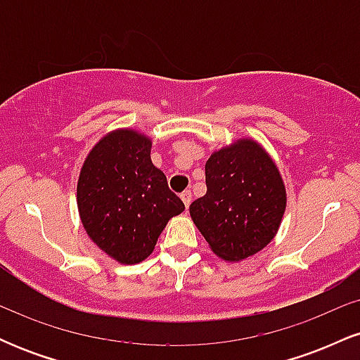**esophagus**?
<instances>
[{
    "label": "esophagus",
    "mask_w": 360,
    "mask_h": 360,
    "mask_svg": "<svg viewBox=\"0 0 360 360\" xmlns=\"http://www.w3.org/2000/svg\"><path fill=\"white\" fill-rule=\"evenodd\" d=\"M181 200L184 201L186 208H189V205H191V200H193V194H191V191H189V189H186V191L181 193Z\"/></svg>",
    "instance_id": "esophagus-1"
}]
</instances>
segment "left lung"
Segmentation results:
<instances>
[{
  "label": "left lung",
  "mask_w": 360,
  "mask_h": 360,
  "mask_svg": "<svg viewBox=\"0 0 360 360\" xmlns=\"http://www.w3.org/2000/svg\"><path fill=\"white\" fill-rule=\"evenodd\" d=\"M206 194L189 213L218 257L242 260L274 238L286 208L278 167L254 140L214 152L205 166Z\"/></svg>",
  "instance_id": "8db88e82"
}]
</instances>
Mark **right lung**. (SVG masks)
<instances>
[{"label": "right lung", "mask_w": 360, "mask_h": 360, "mask_svg": "<svg viewBox=\"0 0 360 360\" xmlns=\"http://www.w3.org/2000/svg\"><path fill=\"white\" fill-rule=\"evenodd\" d=\"M150 147V140L137 131H113L89 152L77 181L86 232L122 264L148 257L169 218L184 212L166 174L152 164Z\"/></svg>", "instance_id": "obj_1"}]
</instances>
